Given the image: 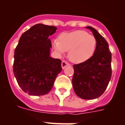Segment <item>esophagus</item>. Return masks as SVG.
I'll list each match as a JSON object with an SVG mask.
<instances>
[{"label": "esophagus", "mask_w": 125, "mask_h": 125, "mask_svg": "<svg viewBox=\"0 0 125 125\" xmlns=\"http://www.w3.org/2000/svg\"><path fill=\"white\" fill-rule=\"evenodd\" d=\"M69 64L68 63V62H66L65 61H62L61 62V67L62 69H64L65 68H66V66H69Z\"/></svg>", "instance_id": "obj_1"}]
</instances>
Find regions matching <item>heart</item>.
I'll return each instance as SVG.
<instances>
[{
  "label": "heart",
  "instance_id": "1",
  "mask_svg": "<svg viewBox=\"0 0 125 125\" xmlns=\"http://www.w3.org/2000/svg\"><path fill=\"white\" fill-rule=\"evenodd\" d=\"M55 51L60 55L64 54L69 51L68 57L73 62L82 63L90 59L95 52L97 40L93 35L84 31L77 30L70 32L62 33L59 40L52 41Z\"/></svg>",
  "mask_w": 125,
  "mask_h": 125
}]
</instances>
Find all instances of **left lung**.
<instances>
[{"instance_id":"left-lung-1","label":"left lung","mask_w":125,"mask_h":125,"mask_svg":"<svg viewBox=\"0 0 125 125\" xmlns=\"http://www.w3.org/2000/svg\"><path fill=\"white\" fill-rule=\"evenodd\" d=\"M91 30L97 40L93 56L86 61L74 64L73 86L76 95L84 100H93L101 96L111 77V53L106 41L95 29Z\"/></svg>"}]
</instances>
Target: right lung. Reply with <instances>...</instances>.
Wrapping results in <instances>:
<instances>
[{
	"mask_svg": "<svg viewBox=\"0 0 125 125\" xmlns=\"http://www.w3.org/2000/svg\"><path fill=\"white\" fill-rule=\"evenodd\" d=\"M55 26L37 24L23 33L14 52L13 72L23 91L31 96H41L51 90L61 61L50 56L49 36Z\"/></svg>",
	"mask_w": 125,
	"mask_h": 125,
	"instance_id": "obj_1",
	"label": "right lung"
}]
</instances>
